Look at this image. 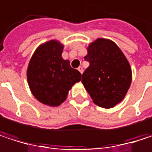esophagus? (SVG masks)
Instances as JSON below:
<instances>
[{
	"label": "esophagus",
	"instance_id": "1",
	"mask_svg": "<svg viewBox=\"0 0 152 152\" xmlns=\"http://www.w3.org/2000/svg\"><path fill=\"white\" fill-rule=\"evenodd\" d=\"M78 69V71H79L81 74H83V67H81V66H80V67H78V69Z\"/></svg>",
	"mask_w": 152,
	"mask_h": 152
}]
</instances>
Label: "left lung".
<instances>
[{
	"instance_id": "1",
	"label": "left lung",
	"mask_w": 152,
	"mask_h": 152,
	"mask_svg": "<svg viewBox=\"0 0 152 152\" xmlns=\"http://www.w3.org/2000/svg\"><path fill=\"white\" fill-rule=\"evenodd\" d=\"M84 59L90 66L83 74L82 83L93 103L110 109L120 104L131 87L130 62L117 44L106 38H97L87 47Z\"/></svg>"
}]
</instances>
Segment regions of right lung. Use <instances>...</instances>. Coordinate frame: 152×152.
I'll use <instances>...</instances> for the list:
<instances>
[{"mask_svg": "<svg viewBox=\"0 0 152 152\" xmlns=\"http://www.w3.org/2000/svg\"><path fill=\"white\" fill-rule=\"evenodd\" d=\"M64 45L58 40H49L39 45L27 69L29 90L36 100L50 107L66 100L72 86L81 81V73L70 67L62 54Z\"/></svg>", "mask_w": 152, "mask_h": 152, "instance_id": "1", "label": "right lung"}]
</instances>
